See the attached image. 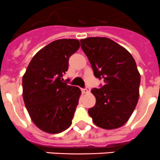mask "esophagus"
<instances>
[{
	"instance_id": "1",
	"label": "esophagus",
	"mask_w": 160,
	"mask_h": 160,
	"mask_svg": "<svg viewBox=\"0 0 160 160\" xmlns=\"http://www.w3.org/2000/svg\"><path fill=\"white\" fill-rule=\"evenodd\" d=\"M82 92L83 93V94H87V93L90 92V89L89 88H84V89H82Z\"/></svg>"
}]
</instances>
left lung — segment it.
I'll return each instance as SVG.
<instances>
[{
  "label": "left lung",
  "mask_w": 160,
  "mask_h": 160,
  "mask_svg": "<svg viewBox=\"0 0 160 160\" xmlns=\"http://www.w3.org/2000/svg\"><path fill=\"white\" fill-rule=\"evenodd\" d=\"M96 78L104 85L94 88V107L88 110L96 126L106 130L123 126L131 116L139 97L140 74L135 59L124 47L107 38L80 40Z\"/></svg>",
  "instance_id": "left-lung-1"
}]
</instances>
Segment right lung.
<instances>
[{
  "label": "right lung",
  "mask_w": 160,
  "mask_h": 160,
  "mask_svg": "<svg viewBox=\"0 0 160 160\" xmlns=\"http://www.w3.org/2000/svg\"><path fill=\"white\" fill-rule=\"evenodd\" d=\"M80 47L78 40L59 39L33 56L22 78L23 99L33 123L49 134L69 128L81 90L63 82L69 58Z\"/></svg>",
  "instance_id": "obj_1"
}]
</instances>
